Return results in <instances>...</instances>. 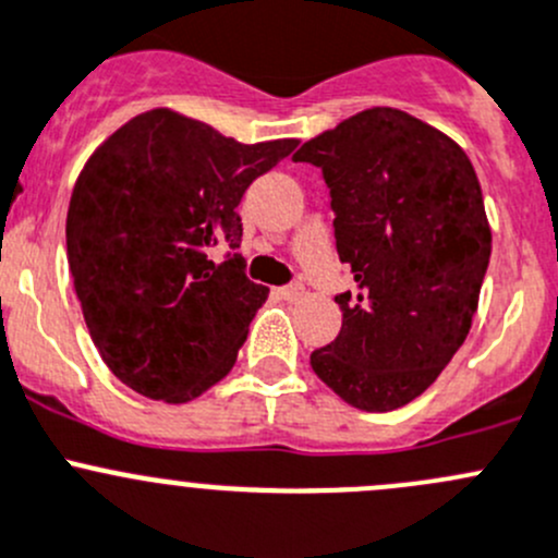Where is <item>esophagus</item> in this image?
I'll return each mask as SVG.
<instances>
[{
	"label": "esophagus",
	"instance_id": "esophagus-1",
	"mask_svg": "<svg viewBox=\"0 0 558 558\" xmlns=\"http://www.w3.org/2000/svg\"><path fill=\"white\" fill-rule=\"evenodd\" d=\"M275 294H278V296H280V300H289V302H296V300H302V294H305V286H302V283L280 286V289H275Z\"/></svg>",
	"mask_w": 558,
	"mask_h": 558
}]
</instances>
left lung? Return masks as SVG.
Here are the masks:
<instances>
[{"instance_id": "left-lung-1", "label": "left lung", "mask_w": 558, "mask_h": 558, "mask_svg": "<svg viewBox=\"0 0 558 558\" xmlns=\"http://www.w3.org/2000/svg\"><path fill=\"white\" fill-rule=\"evenodd\" d=\"M356 294L335 296L342 329L311 353L348 404L388 413L437 380L470 335L492 227L472 161L448 134L397 107H369L307 140Z\"/></svg>"}]
</instances>
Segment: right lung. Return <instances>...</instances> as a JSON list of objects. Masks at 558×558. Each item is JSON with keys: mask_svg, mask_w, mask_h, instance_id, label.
Segmentation results:
<instances>
[{"mask_svg": "<svg viewBox=\"0 0 558 558\" xmlns=\"http://www.w3.org/2000/svg\"><path fill=\"white\" fill-rule=\"evenodd\" d=\"M300 140L243 145L156 107L86 161L66 210V262L92 340L121 384L183 404L227 378L269 289L245 278V189Z\"/></svg>", "mask_w": 558, "mask_h": 558, "instance_id": "right-lung-1", "label": "right lung"}]
</instances>
